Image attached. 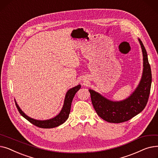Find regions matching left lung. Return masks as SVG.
Wrapping results in <instances>:
<instances>
[{
	"mask_svg": "<svg viewBox=\"0 0 158 158\" xmlns=\"http://www.w3.org/2000/svg\"><path fill=\"white\" fill-rule=\"evenodd\" d=\"M138 40L143 54V68L142 78L134 92L122 101H113L89 89L92 102L97 114L108 122L121 123L130 120L142 112L148 102L152 83L151 69L145 48L140 39Z\"/></svg>",
	"mask_w": 158,
	"mask_h": 158,
	"instance_id": "1",
	"label": "left lung"
}]
</instances>
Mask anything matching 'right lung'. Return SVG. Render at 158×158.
I'll return each instance as SVG.
<instances>
[{"mask_svg":"<svg viewBox=\"0 0 158 158\" xmlns=\"http://www.w3.org/2000/svg\"><path fill=\"white\" fill-rule=\"evenodd\" d=\"M81 85H78L76 86L69 89L65 95L63 106L59 114H57L56 117L48 120H36V119L31 118L29 117V116L26 114V113H24L23 111H22V110L20 109V107H19L18 104L16 103V101L15 99V104L16 107H17L19 113H20V114L22 116V117H24L26 120H27L29 122H30L31 123H32L33 125L41 128H44V129L54 128L61 125V124L65 122V121L68 119L70 112L72 100L74 97L75 94H76L77 91L81 88Z\"/></svg>","mask_w":158,"mask_h":158,"instance_id":"obj_1","label":"right lung"}]
</instances>
